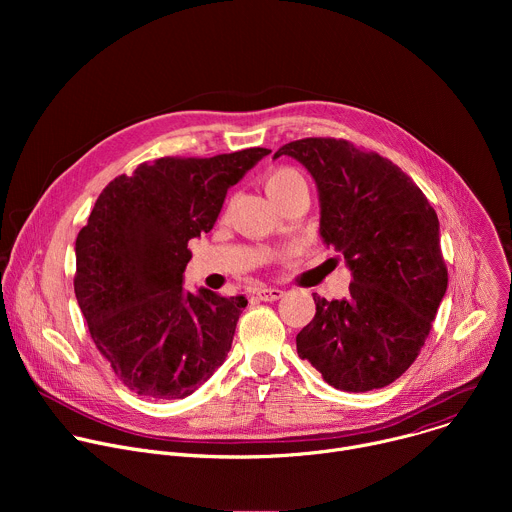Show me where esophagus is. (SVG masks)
I'll return each mask as SVG.
<instances>
[{
	"instance_id": "1",
	"label": "esophagus",
	"mask_w": 512,
	"mask_h": 512,
	"mask_svg": "<svg viewBox=\"0 0 512 512\" xmlns=\"http://www.w3.org/2000/svg\"><path fill=\"white\" fill-rule=\"evenodd\" d=\"M285 291L277 289V287H259L257 289V298L263 302H277L283 298Z\"/></svg>"
}]
</instances>
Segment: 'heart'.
I'll use <instances>...</instances> for the list:
<instances>
[{
  "instance_id": "1",
  "label": "heart",
  "mask_w": 512,
  "mask_h": 512,
  "mask_svg": "<svg viewBox=\"0 0 512 512\" xmlns=\"http://www.w3.org/2000/svg\"><path fill=\"white\" fill-rule=\"evenodd\" d=\"M302 182H304V180H302V176H300L296 170H291V168H279V170H275V172L265 180V190H267L269 196H275V194L287 190L289 186L302 184Z\"/></svg>"
}]
</instances>
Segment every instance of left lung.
Segmentation results:
<instances>
[{"mask_svg":"<svg viewBox=\"0 0 512 512\" xmlns=\"http://www.w3.org/2000/svg\"><path fill=\"white\" fill-rule=\"evenodd\" d=\"M279 156L314 178L320 237L352 275L344 300L314 294L316 316L296 336L298 354L334 389L387 387L417 358L446 296L437 214L401 168L346 139L291 141Z\"/></svg>","mask_w":512,"mask_h":512,"instance_id":"left-lung-1","label":"left lung"}]
</instances>
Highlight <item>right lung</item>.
Wrapping results in <instances>:
<instances>
[{
	"label": "right lung",
	"instance_id": "1",
	"mask_svg": "<svg viewBox=\"0 0 512 512\" xmlns=\"http://www.w3.org/2000/svg\"><path fill=\"white\" fill-rule=\"evenodd\" d=\"M267 154L160 158L97 198L75 243V294L95 346L133 393L184 399L225 362L247 300L188 291V241L214 227L229 188Z\"/></svg>",
	"mask_w": 512,
	"mask_h": 512
}]
</instances>
